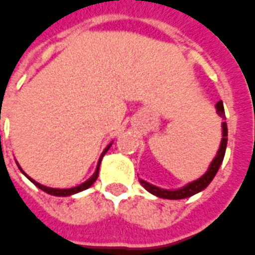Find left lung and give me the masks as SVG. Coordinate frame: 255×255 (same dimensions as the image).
Segmentation results:
<instances>
[{"label":"left lung","mask_w":255,"mask_h":255,"mask_svg":"<svg viewBox=\"0 0 255 255\" xmlns=\"http://www.w3.org/2000/svg\"><path fill=\"white\" fill-rule=\"evenodd\" d=\"M216 113L222 118H224V106H223V102H217L216 105ZM222 142H220V146H219V150H217L215 159L212 160V163L209 164V168L206 170V172L201 178H198L196 181L187 183L183 187H179V189H175V190H168V189H161V187H157L155 185H150L144 179H140V183L142 186L145 187V190H148L150 194H153L156 197H160V198H167V200H182V198H187V197H191L200 193L204 189H206V186L212 182V179L215 178L216 172L219 171L220 166H222L223 159H224V155H226V148H227V135H228V129H227V124L223 122L222 124Z\"/></svg>","instance_id":"obj_1"}]
</instances>
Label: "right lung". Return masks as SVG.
Here are the masks:
<instances>
[{"instance_id": "right-lung-1", "label": "right lung", "mask_w": 255, "mask_h": 255, "mask_svg": "<svg viewBox=\"0 0 255 255\" xmlns=\"http://www.w3.org/2000/svg\"><path fill=\"white\" fill-rule=\"evenodd\" d=\"M113 144V142H111ZM111 144H109V145L106 146L105 150H103V153L100 155V159L99 161H98V166H96V170H95L94 172V175L91 176V178H88L87 181L84 182V183H81V185H79V186H74V187H69V189H54V187H47V186H43V185H40V183H38L36 181H33L32 178H29L25 172H24L23 170H21V167L18 166V163L16 161V164H17V167L20 168V171L23 172L24 175L27 176L28 178L29 181L32 182L33 185L36 187H39L40 190H43L46 191L47 194H51V196H57V197H68V196H73V194H76V193H80V191H83V190H87L88 187H91L92 185H94V182L98 179V176H99V167H100V163H102V159H103V156L106 155V152L110 149V146H111Z\"/></svg>"}]
</instances>
